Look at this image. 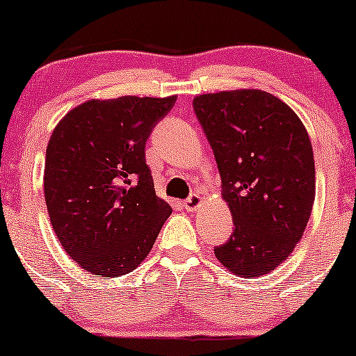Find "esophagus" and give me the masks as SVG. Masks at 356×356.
<instances>
[{"instance_id":"34e87169","label":"esophagus","mask_w":356,"mask_h":356,"mask_svg":"<svg viewBox=\"0 0 356 356\" xmlns=\"http://www.w3.org/2000/svg\"><path fill=\"white\" fill-rule=\"evenodd\" d=\"M202 202H204V197H201L199 194H192L186 199V201H184V207H186L187 211H195L202 206Z\"/></svg>"}]
</instances>
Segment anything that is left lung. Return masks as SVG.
<instances>
[{"label":"left lung","instance_id":"left-lung-1","mask_svg":"<svg viewBox=\"0 0 356 356\" xmlns=\"http://www.w3.org/2000/svg\"><path fill=\"white\" fill-rule=\"evenodd\" d=\"M212 147L234 232L216 257L243 277L291 254L312 216L314 159L303 122L263 90L204 93L192 102Z\"/></svg>","mask_w":356,"mask_h":356}]
</instances>
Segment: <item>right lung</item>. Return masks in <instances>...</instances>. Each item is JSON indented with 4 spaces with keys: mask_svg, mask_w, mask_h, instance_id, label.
<instances>
[{
    "mask_svg": "<svg viewBox=\"0 0 356 356\" xmlns=\"http://www.w3.org/2000/svg\"><path fill=\"white\" fill-rule=\"evenodd\" d=\"M175 100H88L53 130L43 177L50 222L67 254L93 275L136 269L172 214L155 195L145 144Z\"/></svg>",
    "mask_w": 356,
    "mask_h": 356,
    "instance_id": "add662e5",
    "label": "right lung"
}]
</instances>
